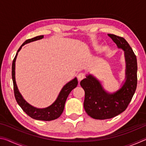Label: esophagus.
Listing matches in <instances>:
<instances>
[{
  "label": "esophagus",
  "instance_id": "esophagus-1",
  "mask_svg": "<svg viewBox=\"0 0 146 146\" xmlns=\"http://www.w3.org/2000/svg\"><path fill=\"white\" fill-rule=\"evenodd\" d=\"M84 77H85V74L84 73H80L77 75V78L79 81L82 80L83 78H84Z\"/></svg>",
  "mask_w": 146,
  "mask_h": 146
}]
</instances>
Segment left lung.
I'll return each mask as SVG.
<instances>
[{"instance_id":"left-lung-1","label":"left lung","mask_w":146,"mask_h":146,"mask_svg":"<svg viewBox=\"0 0 146 146\" xmlns=\"http://www.w3.org/2000/svg\"><path fill=\"white\" fill-rule=\"evenodd\" d=\"M108 36L118 48L124 51L125 81L120 90L115 93H109L93 75H89L81 80L80 86L85 91L84 108L89 116L98 120L111 118L124 111L137 86V60L132 48L123 37L113 34H108Z\"/></svg>"}]
</instances>
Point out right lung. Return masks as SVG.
I'll return each mask as SVG.
<instances>
[{
    "mask_svg": "<svg viewBox=\"0 0 146 146\" xmlns=\"http://www.w3.org/2000/svg\"><path fill=\"white\" fill-rule=\"evenodd\" d=\"M44 38V35H40L35 36V37L32 38L28 40H26L24 42L23 44L19 49L17 51V53L16 54L13 60V63H12V79H13V90H14V94L15 97L17 100L18 104L21 106V108L23 109V110L25 112L27 115L32 118L35 120H44V121H50L53 120H55L58 118L62 113L64 106H65V102L66 99L68 97L69 94L72 91L74 88H75L78 84V80L76 78L73 79L70 82L66 84L64 86L60 91V93L58 96L56 100L48 108H43V109H38L33 107V106H31L30 104L26 102V101L24 99L23 97H22L21 94L20 93L19 91L17 88L16 81H15V60L17 58V56L18 55L19 51L21 50L22 48V46H23L24 44H28L31 42H33L37 40H40Z\"/></svg>",
    "mask_w": 146,
    "mask_h": 146,
    "instance_id": "obj_1",
    "label": "right lung"
}]
</instances>
